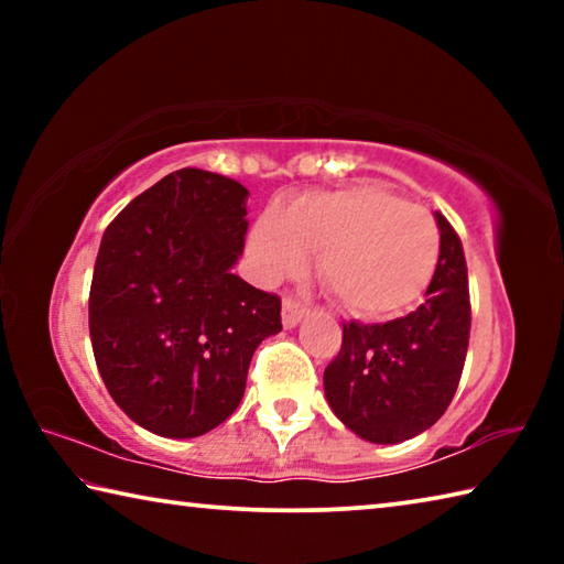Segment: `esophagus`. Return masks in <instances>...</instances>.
<instances>
[{"label":"esophagus","instance_id":"obj_1","mask_svg":"<svg viewBox=\"0 0 564 564\" xmlns=\"http://www.w3.org/2000/svg\"><path fill=\"white\" fill-rule=\"evenodd\" d=\"M305 316V305L301 301H295L293 295H285L283 299V311H281V318H283V326L285 328H293L295 323Z\"/></svg>","mask_w":564,"mask_h":564}]
</instances>
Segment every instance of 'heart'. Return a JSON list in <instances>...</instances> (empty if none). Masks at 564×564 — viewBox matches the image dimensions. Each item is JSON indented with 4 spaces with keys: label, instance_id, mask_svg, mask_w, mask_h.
<instances>
[{
    "label": "heart",
    "instance_id": "1",
    "mask_svg": "<svg viewBox=\"0 0 564 564\" xmlns=\"http://www.w3.org/2000/svg\"><path fill=\"white\" fill-rule=\"evenodd\" d=\"M318 251V281L343 311L386 318L408 308L435 275L441 226L393 191L358 184L311 191L265 214L248 253L265 281L301 273Z\"/></svg>",
    "mask_w": 564,
    "mask_h": 564
}]
</instances>
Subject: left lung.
<instances>
[{"label": "left lung", "instance_id": "obj_1", "mask_svg": "<svg viewBox=\"0 0 564 564\" xmlns=\"http://www.w3.org/2000/svg\"><path fill=\"white\" fill-rule=\"evenodd\" d=\"M441 261L425 301L403 318L343 323L338 356L323 370L326 398L370 443H400L435 425L460 383L470 340V291L460 236L443 214Z\"/></svg>", "mask_w": 564, "mask_h": 564}]
</instances>
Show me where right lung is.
Wrapping results in <instances>:
<instances>
[{"instance_id": "1", "label": "right lung", "mask_w": 564, "mask_h": 564, "mask_svg": "<svg viewBox=\"0 0 564 564\" xmlns=\"http://www.w3.org/2000/svg\"><path fill=\"white\" fill-rule=\"evenodd\" d=\"M246 186L178 169L139 194L101 236L89 336L104 386L133 423L196 437L234 413L281 299L231 273L243 253Z\"/></svg>"}]
</instances>
